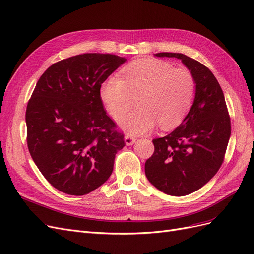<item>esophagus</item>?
Segmentation results:
<instances>
[{
  "label": "esophagus",
  "mask_w": 254,
  "mask_h": 254,
  "mask_svg": "<svg viewBox=\"0 0 254 254\" xmlns=\"http://www.w3.org/2000/svg\"><path fill=\"white\" fill-rule=\"evenodd\" d=\"M135 141H136V139L133 138L132 136L127 135V136L125 137V142H126L127 145H132V144L135 143Z\"/></svg>",
  "instance_id": "34e87169"
}]
</instances>
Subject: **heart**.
<instances>
[{
  "instance_id": "heart-1",
  "label": "heart",
  "mask_w": 254,
  "mask_h": 254,
  "mask_svg": "<svg viewBox=\"0 0 254 254\" xmlns=\"http://www.w3.org/2000/svg\"><path fill=\"white\" fill-rule=\"evenodd\" d=\"M125 79L112 75L101 85L100 95L114 117H120L135 104L139 108L118 119L129 135L149 133L159 124L161 128L176 127L191 109L196 84L192 73L174 68L167 61L142 59L124 69Z\"/></svg>"
}]
</instances>
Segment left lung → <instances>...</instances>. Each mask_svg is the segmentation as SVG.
<instances>
[{
    "label": "left lung",
    "mask_w": 254,
    "mask_h": 254,
    "mask_svg": "<svg viewBox=\"0 0 254 254\" xmlns=\"http://www.w3.org/2000/svg\"><path fill=\"white\" fill-rule=\"evenodd\" d=\"M155 56L182 60L196 84L188 115L173 132L153 139L155 150L144 165L145 176L154 187L168 195L185 196L217 173L230 139L231 121L222 87L208 67L184 54Z\"/></svg>",
    "instance_id": "1"
}]
</instances>
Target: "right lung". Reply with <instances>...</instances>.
Wrapping results in <instances>:
<instances>
[{"instance_id": "right-lung-1", "label": "right lung", "mask_w": 254, "mask_h": 254, "mask_svg": "<svg viewBox=\"0 0 254 254\" xmlns=\"http://www.w3.org/2000/svg\"><path fill=\"white\" fill-rule=\"evenodd\" d=\"M126 58L83 54L48 67L26 109L27 146L41 173L57 190L88 194L111 176L125 136L104 111L101 84Z\"/></svg>"}]
</instances>
